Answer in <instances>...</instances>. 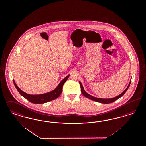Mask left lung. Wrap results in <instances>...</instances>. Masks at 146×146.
I'll list each match as a JSON object with an SVG mask.
<instances>
[{"label": "left lung", "mask_w": 146, "mask_h": 146, "mask_svg": "<svg viewBox=\"0 0 146 146\" xmlns=\"http://www.w3.org/2000/svg\"><path fill=\"white\" fill-rule=\"evenodd\" d=\"M130 83H131V81H130L129 84V85L127 86V88L125 89L124 92H123L122 93H121V94H119L118 96H116V97H113L112 98H97V97H94L92 95L88 94V93H86V92H85L84 89V88L82 86V83H81V82H80V86H81V92L82 94L86 96V97L89 98V99H91L92 100L94 101H96V102H98L101 103H106V104H107V103H110L113 102L114 101H116L117 99H119V98H120L121 97H122L124 94L125 93V92H127V90H128V89L129 88V87L130 86Z\"/></svg>", "instance_id": "left-lung-1"}]
</instances>
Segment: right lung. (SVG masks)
Instances as JSON below:
<instances>
[{"instance_id":"right-lung-1","label":"right lung","mask_w":146,"mask_h":146,"mask_svg":"<svg viewBox=\"0 0 146 146\" xmlns=\"http://www.w3.org/2000/svg\"><path fill=\"white\" fill-rule=\"evenodd\" d=\"M69 75L65 77V78L60 82L58 86H57L54 90L47 93L40 94V95L28 94L27 93L22 91V90L17 86L15 81L13 80V81L15 86L17 90L18 91L22 96L25 98L30 102L36 103V104H42L44 103L48 102L49 101H52L59 97L62 92L63 86L64 83L69 78Z\"/></svg>"}]
</instances>
